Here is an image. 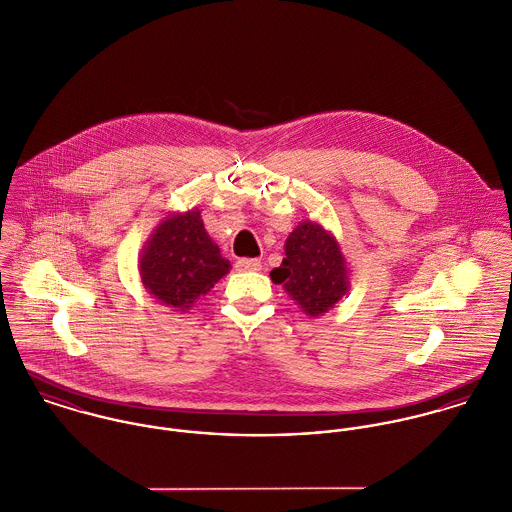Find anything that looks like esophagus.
<instances>
[{
	"mask_svg": "<svg viewBox=\"0 0 512 512\" xmlns=\"http://www.w3.org/2000/svg\"><path fill=\"white\" fill-rule=\"evenodd\" d=\"M236 270L238 272H258V270H262V262L258 258H238Z\"/></svg>",
	"mask_w": 512,
	"mask_h": 512,
	"instance_id": "34e87169",
	"label": "esophagus"
}]
</instances>
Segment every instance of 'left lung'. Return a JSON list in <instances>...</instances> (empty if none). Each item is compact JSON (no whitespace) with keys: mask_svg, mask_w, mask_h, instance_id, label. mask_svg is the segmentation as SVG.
I'll return each mask as SVG.
<instances>
[{"mask_svg":"<svg viewBox=\"0 0 512 512\" xmlns=\"http://www.w3.org/2000/svg\"><path fill=\"white\" fill-rule=\"evenodd\" d=\"M295 303L311 317L329 311L347 292V268L335 238L317 222H301L286 242V258L272 270Z\"/></svg>","mask_w":512,"mask_h":512,"instance_id":"8db88e82","label":"left lung"}]
</instances>
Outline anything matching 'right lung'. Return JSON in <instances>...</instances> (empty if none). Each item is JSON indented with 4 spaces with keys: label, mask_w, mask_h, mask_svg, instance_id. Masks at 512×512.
<instances>
[{
    "label": "right lung",
    "mask_w": 512,
    "mask_h": 512,
    "mask_svg": "<svg viewBox=\"0 0 512 512\" xmlns=\"http://www.w3.org/2000/svg\"><path fill=\"white\" fill-rule=\"evenodd\" d=\"M228 268L199 211L163 220L140 260L142 282L149 293L177 311L189 309L199 295L211 292Z\"/></svg>",
    "instance_id": "right-lung-1"
}]
</instances>
